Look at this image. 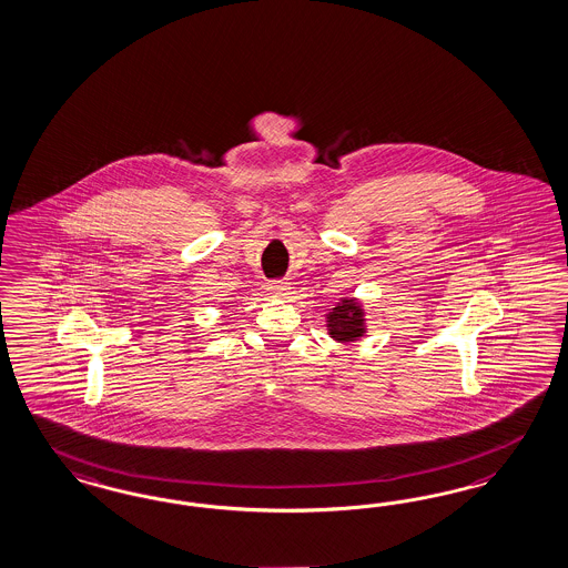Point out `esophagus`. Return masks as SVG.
Segmentation results:
<instances>
[{"label": "esophagus", "instance_id": "34e87169", "mask_svg": "<svg viewBox=\"0 0 568 568\" xmlns=\"http://www.w3.org/2000/svg\"><path fill=\"white\" fill-rule=\"evenodd\" d=\"M268 292L281 297V295H287V292H290V285H287V283H283V281H274V283L268 285Z\"/></svg>", "mask_w": 568, "mask_h": 568}]
</instances>
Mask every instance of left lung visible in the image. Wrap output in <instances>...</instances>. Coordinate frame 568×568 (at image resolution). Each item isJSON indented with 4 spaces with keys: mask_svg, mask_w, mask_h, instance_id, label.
I'll use <instances>...</instances> for the list:
<instances>
[{
    "mask_svg": "<svg viewBox=\"0 0 568 568\" xmlns=\"http://www.w3.org/2000/svg\"><path fill=\"white\" fill-rule=\"evenodd\" d=\"M327 332L335 342L348 344L365 335V313L354 297H344L327 314Z\"/></svg>",
    "mask_w": 568,
    "mask_h": 568,
    "instance_id": "1",
    "label": "left lung"
}]
</instances>
